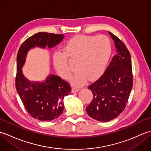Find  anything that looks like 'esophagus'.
I'll return each mask as SVG.
<instances>
[{"label": "esophagus", "mask_w": 151, "mask_h": 151, "mask_svg": "<svg viewBox=\"0 0 151 151\" xmlns=\"http://www.w3.org/2000/svg\"><path fill=\"white\" fill-rule=\"evenodd\" d=\"M78 91H79V89H78V88H73L71 89V92H72V93H76V92H78Z\"/></svg>", "instance_id": "34e87169"}]
</instances>
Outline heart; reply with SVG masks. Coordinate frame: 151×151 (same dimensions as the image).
Listing matches in <instances>:
<instances>
[{"instance_id":"b5f03b06","label":"heart","mask_w":151,"mask_h":151,"mask_svg":"<svg viewBox=\"0 0 151 151\" xmlns=\"http://www.w3.org/2000/svg\"><path fill=\"white\" fill-rule=\"evenodd\" d=\"M111 45L104 35L76 36L69 40L63 48V53L55 52L52 63L58 74L63 79L70 77L68 60H75L77 70L70 78L75 87L84 85L89 79L93 82L103 75L110 60Z\"/></svg>"}]
</instances>
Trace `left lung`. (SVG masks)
<instances>
[{"label": "left lung", "instance_id": "left-lung-1", "mask_svg": "<svg viewBox=\"0 0 151 151\" xmlns=\"http://www.w3.org/2000/svg\"><path fill=\"white\" fill-rule=\"evenodd\" d=\"M117 54L101 78L88 87L93 99L86 108L89 116L99 121H110L124 110L133 86L132 62L129 50L109 32Z\"/></svg>", "mask_w": 151, "mask_h": 151}]
</instances>
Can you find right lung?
Here are the masks:
<instances>
[{"label": "right lung", "mask_w": 151, "mask_h": 151, "mask_svg": "<svg viewBox=\"0 0 151 151\" xmlns=\"http://www.w3.org/2000/svg\"><path fill=\"white\" fill-rule=\"evenodd\" d=\"M63 34L39 32L22 43L17 56L15 87L28 113L42 121L56 119L62 114L65 96L70 92L68 83L58 76L50 74L43 81H31L22 73L28 51L35 48L51 49L62 41Z\"/></svg>", "instance_id": "1"}]
</instances>
